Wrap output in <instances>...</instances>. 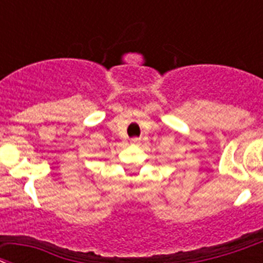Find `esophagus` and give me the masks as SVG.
Masks as SVG:
<instances>
[{"instance_id":"34e87169","label":"esophagus","mask_w":263,"mask_h":263,"mask_svg":"<svg viewBox=\"0 0 263 263\" xmlns=\"http://www.w3.org/2000/svg\"><path fill=\"white\" fill-rule=\"evenodd\" d=\"M139 143H140V139H137V137H134V139H131L132 145H135V144H139Z\"/></svg>"}]
</instances>
